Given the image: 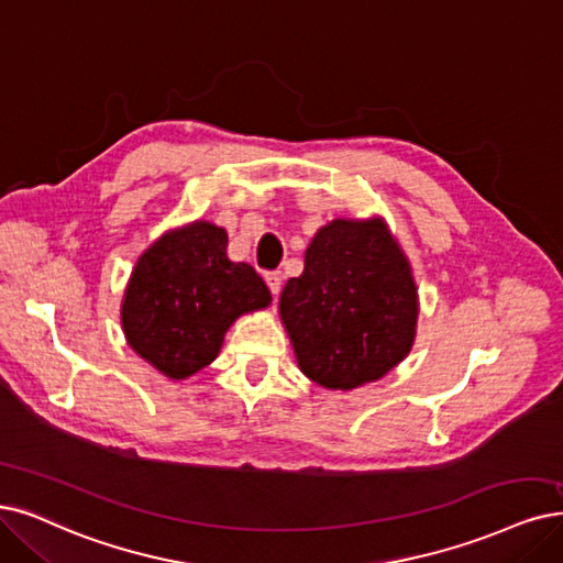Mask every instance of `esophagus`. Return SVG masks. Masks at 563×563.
<instances>
[{
    "instance_id": "1",
    "label": "esophagus",
    "mask_w": 563,
    "mask_h": 563,
    "mask_svg": "<svg viewBox=\"0 0 563 563\" xmlns=\"http://www.w3.org/2000/svg\"><path fill=\"white\" fill-rule=\"evenodd\" d=\"M266 285L271 289V295H278L280 292V285H283V274H280V271H266Z\"/></svg>"
}]
</instances>
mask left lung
Segmentation results:
<instances>
[{
    "instance_id": "1",
    "label": "left lung",
    "mask_w": 563,
    "mask_h": 563,
    "mask_svg": "<svg viewBox=\"0 0 563 563\" xmlns=\"http://www.w3.org/2000/svg\"><path fill=\"white\" fill-rule=\"evenodd\" d=\"M301 371L329 389H355L397 366L412 345L418 292L380 220H334L306 250L280 295Z\"/></svg>"
}]
</instances>
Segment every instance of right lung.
I'll list each match as a JSON object with an SVG mask.
<instances>
[{"instance_id":"1","label":"right lung","mask_w":563,"mask_h":563,"mask_svg":"<svg viewBox=\"0 0 563 563\" xmlns=\"http://www.w3.org/2000/svg\"><path fill=\"white\" fill-rule=\"evenodd\" d=\"M268 301L257 271L227 257L224 229L195 222L141 255L124 292L122 329L143 360L180 380L216 360L241 313Z\"/></svg>"}]
</instances>
